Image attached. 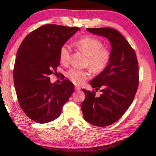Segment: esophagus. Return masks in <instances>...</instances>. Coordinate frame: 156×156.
Returning a JSON list of instances; mask_svg holds the SVG:
<instances>
[{
  "label": "esophagus",
  "mask_w": 156,
  "mask_h": 156,
  "mask_svg": "<svg viewBox=\"0 0 156 156\" xmlns=\"http://www.w3.org/2000/svg\"><path fill=\"white\" fill-rule=\"evenodd\" d=\"M75 90H77V91H78V90H80V87H78V86H75Z\"/></svg>",
  "instance_id": "esophagus-1"
}]
</instances>
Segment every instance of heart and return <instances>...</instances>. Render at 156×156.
Segmentation results:
<instances>
[{"label":"heart","mask_w":156,"mask_h":156,"mask_svg":"<svg viewBox=\"0 0 156 156\" xmlns=\"http://www.w3.org/2000/svg\"><path fill=\"white\" fill-rule=\"evenodd\" d=\"M75 47L86 56L85 65L94 73H101L108 66L111 59V52L104 47V43L96 38L86 36L74 43ZM71 56V48L69 45H63L59 52V61L63 65L69 64ZM66 77L75 85H81L90 78L88 70L70 69L66 74Z\"/></svg>","instance_id":"b5f03b06"}]
</instances>
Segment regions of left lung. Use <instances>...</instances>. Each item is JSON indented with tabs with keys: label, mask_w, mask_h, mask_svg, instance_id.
<instances>
[{
	"label": "left lung",
	"mask_w": 156,
	"mask_h": 156,
	"mask_svg": "<svg viewBox=\"0 0 156 156\" xmlns=\"http://www.w3.org/2000/svg\"><path fill=\"white\" fill-rule=\"evenodd\" d=\"M87 31L105 37L111 45L108 66L92 79L95 90L83 89L85 99L81 103L84 119L95 126L105 127L115 122L133 101L139 85L137 58L133 48L117 30L112 28H87ZM102 94L97 97L95 92Z\"/></svg>",
	"instance_id": "left-lung-1"
}]
</instances>
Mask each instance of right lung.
I'll return each instance as SVG.
<instances>
[{"label":"right lung","mask_w":156,"mask_h":156,"mask_svg":"<svg viewBox=\"0 0 156 156\" xmlns=\"http://www.w3.org/2000/svg\"><path fill=\"white\" fill-rule=\"evenodd\" d=\"M79 30L45 24L27 35L20 45L14 66V85L21 108L36 122L57 119L74 92L69 80L64 79L59 85L51 83L49 76L57 73L60 48Z\"/></svg>","instance_id":"obj_1"}]
</instances>
